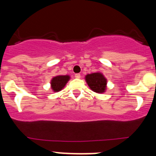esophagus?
<instances>
[{"label": "esophagus", "instance_id": "obj_1", "mask_svg": "<svg viewBox=\"0 0 156 156\" xmlns=\"http://www.w3.org/2000/svg\"><path fill=\"white\" fill-rule=\"evenodd\" d=\"M75 77L76 78V79H80V73L75 74Z\"/></svg>", "mask_w": 156, "mask_h": 156}]
</instances>
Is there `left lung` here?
Wrapping results in <instances>:
<instances>
[{
    "instance_id": "1",
    "label": "left lung",
    "mask_w": 156,
    "mask_h": 156,
    "mask_svg": "<svg viewBox=\"0 0 156 156\" xmlns=\"http://www.w3.org/2000/svg\"><path fill=\"white\" fill-rule=\"evenodd\" d=\"M85 80L89 87L98 94H102L107 89V79L101 73H94L87 74L85 76Z\"/></svg>"
}]
</instances>
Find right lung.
Instances as JSON below:
<instances>
[{
  "instance_id": "1",
  "label": "right lung",
  "mask_w": 156,
  "mask_h": 156,
  "mask_svg": "<svg viewBox=\"0 0 156 156\" xmlns=\"http://www.w3.org/2000/svg\"><path fill=\"white\" fill-rule=\"evenodd\" d=\"M70 80L69 75H59L53 77L51 80V87L54 92L62 90Z\"/></svg>"
}]
</instances>
